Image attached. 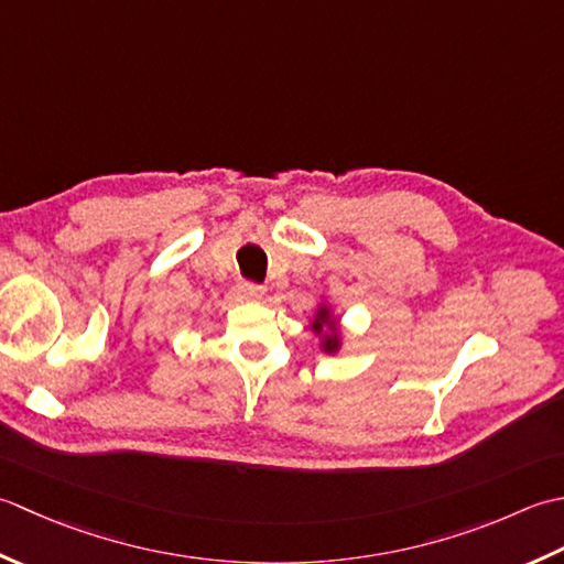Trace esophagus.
Masks as SVG:
<instances>
[{"label":"esophagus","mask_w":564,"mask_h":564,"mask_svg":"<svg viewBox=\"0 0 564 564\" xmlns=\"http://www.w3.org/2000/svg\"><path fill=\"white\" fill-rule=\"evenodd\" d=\"M238 294L246 296V299H262V296H265V286L256 284V282L240 280V282H238Z\"/></svg>","instance_id":"esophagus-1"}]
</instances>
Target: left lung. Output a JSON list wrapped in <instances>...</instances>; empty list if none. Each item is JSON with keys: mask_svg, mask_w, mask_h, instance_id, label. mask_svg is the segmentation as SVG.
Wrapping results in <instances>:
<instances>
[{"mask_svg": "<svg viewBox=\"0 0 564 564\" xmlns=\"http://www.w3.org/2000/svg\"><path fill=\"white\" fill-rule=\"evenodd\" d=\"M312 330L316 333V336L324 338L321 340V348H324L326 352H336L340 348V333L336 328V318H333L330 308L326 304L318 306L316 318L312 321Z\"/></svg>", "mask_w": 564, "mask_h": 564, "instance_id": "obj_1", "label": "left lung"}]
</instances>
